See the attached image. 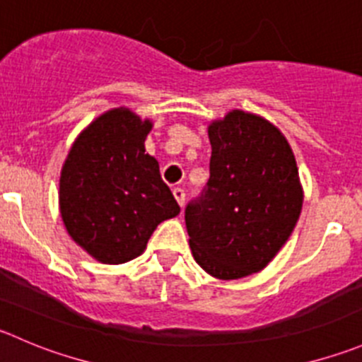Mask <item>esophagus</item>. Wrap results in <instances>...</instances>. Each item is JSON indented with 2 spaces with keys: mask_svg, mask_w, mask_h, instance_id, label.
I'll return each mask as SVG.
<instances>
[{
  "mask_svg": "<svg viewBox=\"0 0 362 362\" xmlns=\"http://www.w3.org/2000/svg\"><path fill=\"white\" fill-rule=\"evenodd\" d=\"M173 196H175V199H177V202H178V205L184 206V203H185L184 189H182V187H175L173 189Z\"/></svg>",
  "mask_w": 362,
  "mask_h": 362,
  "instance_id": "obj_1",
  "label": "esophagus"
}]
</instances>
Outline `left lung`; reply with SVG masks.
<instances>
[{
	"label": "left lung",
	"mask_w": 362,
	"mask_h": 362,
	"mask_svg": "<svg viewBox=\"0 0 362 362\" xmlns=\"http://www.w3.org/2000/svg\"><path fill=\"white\" fill-rule=\"evenodd\" d=\"M205 194L185 209L196 263L217 279L259 272L292 235L304 191L283 132L263 117L231 110L209 124Z\"/></svg>",
	"instance_id": "left-lung-1"
}]
</instances>
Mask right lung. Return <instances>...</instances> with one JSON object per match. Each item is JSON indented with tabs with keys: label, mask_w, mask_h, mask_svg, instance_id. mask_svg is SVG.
I'll return each mask as SVG.
<instances>
[{
	"label": "right lung",
	"mask_w": 362,
	"mask_h": 362,
	"mask_svg": "<svg viewBox=\"0 0 362 362\" xmlns=\"http://www.w3.org/2000/svg\"><path fill=\"white\" fill-rule=\"evenodd\" d=\"M129 107H113L88 124L59 173V214L66 233L100 263L118 265L146 249L157 224L180 206L145 150L152 131Z\"/></svg>",
	"instance_id": "right-lung-1"
}]
</instances>
